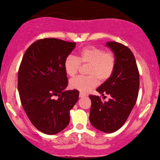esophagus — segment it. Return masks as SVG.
Returning a JSON list of instances; mask_svg holds the SVG:
<instances>
[{
	"mask_svg": "<svg viewBox=\"0 0 160 160\" xmlns=\"http://www.w3.org/2000/svg\"><path fill=\"white\" fill-rule=\"evenodd\" d=\"M86 96V94H83V93H80V94H79V97H80V98H82V97H85Z\"/></svg>",
	"mask_w": 160,
	"mask_h": 160,
	"instance_id": "1",
	"label": "esophagus"
}]
</instances>
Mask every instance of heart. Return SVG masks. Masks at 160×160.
<instances>
[{
  "label": "heart",
  "mask_w": 160,
  "mask_h": 160,
  "mask_svg": "<svg viewBox=\"0 0 160 160\" xmlns=\"http://www.w3.org/2000/svg\"><path fill=\"white\" fill-rule=\"evenodd\" d=\"M80 64L88 65L87 77H76L70 80V87L81 93H87L95 88L98 83L104 82L112 77L116 68V58L112 52L93 46H88L81 49L77 58L67 56L63 66L66 74L73 77L77 74Z\"/></svg>",
  "instance_id": "heart-1"
}]
</instances>
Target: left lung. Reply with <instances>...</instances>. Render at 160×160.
I'll list each match as a JSON object with an SVG mask.
<instances>
[{
  "mask_svg": "<svg viewBox=\"0 0 160 160\" xmlns=\"http://www.w3.org/2000/svg\"><path fill=\"white\" fill-rule=\"evenodd\" d=\"M105 46L114 54L116 68L112 77L96 90L102 96L109 94L111 98L102 102L99 96H89L92 102L90 121L99 131L110 133L125 123L133 109L138 95L140 75L133 53L128 47L115 42H108Z\"/></svg>",
  "mask_w": 160,
  "mask_h": 160,
  "instance_id": "8db88e82",
  "label": "left lung"
}]
</instances>
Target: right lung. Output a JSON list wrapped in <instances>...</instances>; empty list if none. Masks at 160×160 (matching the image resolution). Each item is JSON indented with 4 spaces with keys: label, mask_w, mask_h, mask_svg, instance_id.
I'll return each instance as SVG.
<instances>
[{
    "label": "right lung",
    "mask_w": 160,
    "mask_h": 160,
    "mask_svg": "<svg viewBox=\"0 0 160 160\" xmlns=\"http://www.w3.org/2000/svg\"><path fill=\"white\" fill-rule=\"evenodd\" d=\"M75 45L53 38L39 39L29 46L22 60L18 82L22 105L31 123L45 134L66 128L70 111L78 100L79 91L65 90L68 78L63 66Z\"/></svg>",
    "instance_id": "add662e5"
}]
</instances>
